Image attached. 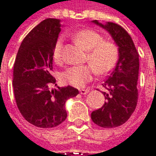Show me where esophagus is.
Segmentation results:
<instances>
[{"label":"esophagus","instance_id":"1","mask_svg":"<svg viewBox=\"0 0 156 156\" xmlns=\"http://www.w3.org/2000/svg\"><path fill=\"white\" fill-rule=\"evenodd\" d=\"M89 92L88 89H80V93L82 94V95H85V94H87Z\"/></svg>","mask_w":156,"mask_h":156}]
</instances>
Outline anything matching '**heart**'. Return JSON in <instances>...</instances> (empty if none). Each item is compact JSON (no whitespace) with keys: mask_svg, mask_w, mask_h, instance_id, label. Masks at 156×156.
I'll return each instance as SVG.
<instances>
[{"mask_svg":"<svg viewBox=\"0 0 156 156\" xmlns=\"http://www.w3.org/2000/svg\"><path fill=\"white\" fill-rule=\"evenodd\" d=\"M73 39L87 51L86 60L90 65H75L68 68L61 74V80L66 84L81 87L92 80L94 72L98 75H106L116 65L119 50L115 44L104 41L103 36L92 30L78 31ZM63 38L57 41L53 49V58L60 63L63 58Z\"/></svg>","mask_w":156,"mask_h":156,"instance_id":"heart-1","label":"heart"}]
</instances>
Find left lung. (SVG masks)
Masks as SVG:
<instances>
[{
    "label": "left lung",
    "mask_w": 156,
    "mask_h": 156,
    "mask_svg": "<svg viewBox=\"0 0 156 156\" xmlns=\"http://www.w3.org/2000/svg\"><path fill=\"white\" fill-rule=\"evenodd\" d=\"M92 23L109 32L118 46L119 58L114 70L103 87L108 92L105 105L92 111V121L105 128H112L124 124L134 112L137 104V85L139 70V54L130 35L124 28L112 22L103 24L98 20Z\"/></svg>",
    "instance_id": "8db88e82"
}]
</instances>
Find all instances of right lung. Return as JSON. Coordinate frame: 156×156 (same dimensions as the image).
<instances>
[{"label": "right lung", "mask_w": 156, "mask_h": 156, "mask_svg": "<svg viewBox=\"0 0 156 156\" xmlns=\"http://www.w3.org/2000/svg\"><path fill=\"white\" fill-rule=\"evenodd\" d=\"M59 19H47L25 36L13 66V92L23 118L41 128H51L67 117L65 102L78 89L68 86L51 89L53 49L61 31Z\"/></svg>", "instance_id": "add662e5"}]
</instances>
